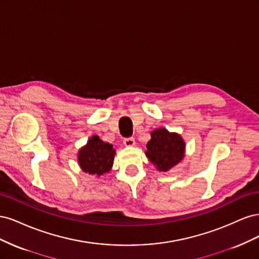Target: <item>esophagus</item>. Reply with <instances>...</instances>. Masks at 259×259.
Segmentation results:
<instances>
[{
    "mask_svg": "<svg viewBox=\"0 0 259 259\" xmlns=\"http://www.w3.org/2000/svg\"><path fill=\"white\" fill-rule=\"evenodd\" d=\"M123 144H124L125 147H133V146H135V139L133 138V137L125 138L123 140Z\"/></svg>",
    "mask_w": 259,
    "mask_h": 259,
    "instance_id": "obj_1",
    "label": "esophagus"
}]
</instances>
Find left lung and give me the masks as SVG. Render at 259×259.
Wrapping results in <instances>:
<instances>
[{
	"label": "left lung",
	"instance_id": "8db88e82",
	"mask_svg": "<svg viewBox=\"0 0 259 259\" xmlns=\"http://www.w3.org/2000/svg\"><path fill=\"white\" fill-rule=\"evenodd\" d=\"M147 144L145 154L159 171H167L185 158L186 143L182 135L166 128H155Z\"/></svg>",
	"mask_w": 259,
	"mask_h": 259
}]
</instances>
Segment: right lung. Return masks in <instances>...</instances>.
<instances>
[{"mask_svg":"<svg viewBox=\"0 0 259 259\" xmlns=\"http://www.w3.org/2000/svg\"><path fill=\"white\" fill-rule=\"evenodd\" d=\"M115 150L113 146L93 135L77 151V163L86 174L100 177L111 170Z\"/></svg>","mask_w":259,"mask_h":259,"instance_id":"obj_1","label":"right lung"}]
</instances>
